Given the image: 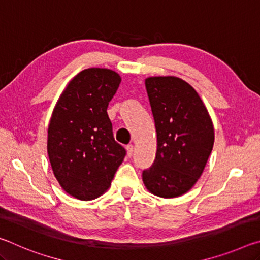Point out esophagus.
<instances>
[{"instance_id": "34e87169", "label": "esophagus", "mask_w": 260, "mask_h": 260, "mask_svg": "<svg viewBox=\"0 0 260 260\" xmlns=\"http://www.w3.org/2000/svg\"><path fill=\"white\" fill-rule=\"evenodd\" d=\"M126 150H127V156L129 158L133 156V152H134V147L132 146V144H128V146L126 147Z\"/></svg>"}]
</instances>
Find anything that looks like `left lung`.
Segmentation results:
<instances>
[{
	"label": "left lung",
	"mask_w": 260,
	"mask_h": 260,
	"mask_svg": "<svg viewBox=\"0 0 260 260\" xmlns=\"http://www.w3.org/2000/svg\"><path fill=\"white\" fill-rule=\"evenodd\" d=\"M146 88L157 132V152L144 186L162 199L190 190L213 148L211 117L197 91L177 77H150Z\"/></svg>",
	"instance_id": "1"
}]
</instances>
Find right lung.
<instances>
[{"instance_id": "add662e5", "label": "right lung", "mask_w": 260, "mask_h": 260, "mask_svg": "<svg viewBox=\"0 0 260 260\" xmlns=\"http://www.w3.org/2000/svg\"><path fill=\"white\" fill-rule=\"evenodd\" d=\"M120 81L112 70H83L68 83L52 111L47 142L52 172L78 200L102 195L126 156L114 141L107 112Z\"/></svg>"}]
</instances>
